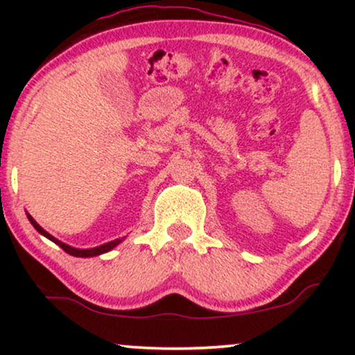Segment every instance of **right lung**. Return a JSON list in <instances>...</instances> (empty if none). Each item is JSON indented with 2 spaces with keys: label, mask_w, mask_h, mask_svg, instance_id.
<instances>
[{
  "label": "right lung",
  "mask_w": 355,
  "mask_h": 355,
  "mask_svg": "<svg viewBox=\"0 0 355 355\" xmlns=\"http://www.w3.org/2000/svg\"><path fill=\"white\" fill-rule=\"evenodd\" d=\"M27 218H28V221L32 223V226L35 227V230L40 232L42 236H45L46 239H50L51 242H55L56 245H60L62 250L64 252H67V254L69 255H74V257H82V259H87V257H98V255H101V254H106V252H110V250H113L116 245H119L121 242L124 241V237L123 239H114V241H110V242H106V244H101V245H98V247H92V249H76V247H71V245H67V244H64V242H61L60 239H56L55 236H51L50 232H46L45 230H43V227L38 225V223L33 220V218L28 215L27 213Z\"/></svg>",
  "instance_id": "obj_1"
}]
</instances>
